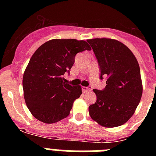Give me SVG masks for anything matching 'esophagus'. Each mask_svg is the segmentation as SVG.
I'll use <instances>...</instances> for the list:
<instances>
[{
	"label": "esophagus",
	"mask_w": 156,
	"mask_h": 156,
	"mask_svg": "<svg viewBox=\"0 0 156 156\" xmlns=\"http://www.w3.org/2000/svg\"><path fill=\"white\" fill-rule=\"evenodd\" d=\"M90 90H91V87H82V90L83 93Z\"/></svg>",
	"instance_id": "obj_1"
}]
</instances>
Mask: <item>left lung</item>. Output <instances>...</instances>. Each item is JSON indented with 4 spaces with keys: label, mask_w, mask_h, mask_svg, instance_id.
Instances as JSON below:
<instances>
[{
    "label": "left lung",
    "mask_w": 156,
    "mask_h": 156,
    "mask_svg": "<svg viewBox=\"0 0 156 156\" xmlns=\"http://www.w3.org/2000/svg\"><path fill=\"white\" fill-rule=\"evenodd\" d=\"M105 78L103 90L94 89L97 101L89 106L94 121L106 127L124 124L133 115L142 95V83L137 60L122 43L112 39L87 40Z\"/></svg>",
    "instance_id": "obj_1"
}]
</instances>
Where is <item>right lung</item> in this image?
Masks as SVG:
<instances>
[{
    "mask_svg": "<svg viewBox=\"0 0 156 156\" xmlns=\"http://www.w3.org/2000/svg\"><path fill=\"white\" fill-rule=\"evenodd\" d=\"M90 51L84 41L54 39L38 48L25 70L23 87L26 104L36 119L54 123L69 115L73 101L82 94L80 86L66 83L77 53Z\"/></svg>",
    "mask_w": 156,
    "mask_h": 156,
    "instance_id": "add662e5",
    "label": "right lung"
}]
</instances>
